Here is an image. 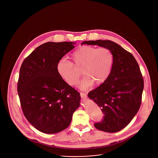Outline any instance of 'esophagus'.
<instances>
[{"label":"esophagus","mask_w":158,"mask_h":158,"mask_svg":"<svg viewBox=\"0 0 158 158\" xmlns=\"http://www.w3.org/2000/svg\"><path fill=\"white\" fill-rule=\"evenodd\" d=\"M81 97L82 98H86V97H87V95H86L85 93L81 92Z\"/></svg>","instance_id":"esophagus-1"}]
</instances>
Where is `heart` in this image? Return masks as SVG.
I'll return each mask as SVG.
<instances>
[{
  "mask_svg": "<svg viewBox=\"0 0 158 158\" xmlns=\"http://www.w3.org/2000/svg\"><path fill=\"white\" fill-rule=\"evenodd\" d=\"M70 58L73 63L62 60L57 64L59 75L70 86L78 83L82 75L79 69H82L85 75L80 84L82 89L88 88L93 83L102 84L111 74L114 56L108 48L83 45L75 50Z\"/></svg>",
  "mask_w": 158,
  "mask_h": 158,
  "instance_id": "heart-1",
  "label": "heart"
}]
</instances>
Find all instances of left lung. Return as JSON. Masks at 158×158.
I'll return each instance as SVG.
<instances>
[{"label": "left lung", "instance_id": "obj_1", "mask_svg": "<svg viewBox=\"0 0 158 158\" xmlns=\"http://www.w3.org/2000/svg\"><path fill=\"white\" fill-rule=\"evenodd\" d=\"M82 44L97 45L110 49L114 62L107 80L88 94L104 115L94 126L98 130L115 133L126 127L142 103L144 81L134 56L110 40L86 41Z\"/></svg>", "mask_w": 158, "mask_h": 158}]
</instances>
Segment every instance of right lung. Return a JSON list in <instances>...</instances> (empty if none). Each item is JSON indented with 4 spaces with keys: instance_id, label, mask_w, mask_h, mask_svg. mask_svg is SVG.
<instances>
[{
    "instance_id": "right-lung-1",
    "label": "right lung",
    "mask_w": 158,
    "mask_h": 158,
    "mask_svg": "<svg viewBox=\"0 0 158 158\" xmlns=\"http://www.w3.org/2000/svg\"><path fill=\"white\" fill-rule=\"evenodd\" d=\"M75 43L47 42L27 57L20 68L17 89L23 115L38 130L59 133L69 127L79 106L80 94L57 71L61 58Z\"/></svg>"
}]
</instances>
